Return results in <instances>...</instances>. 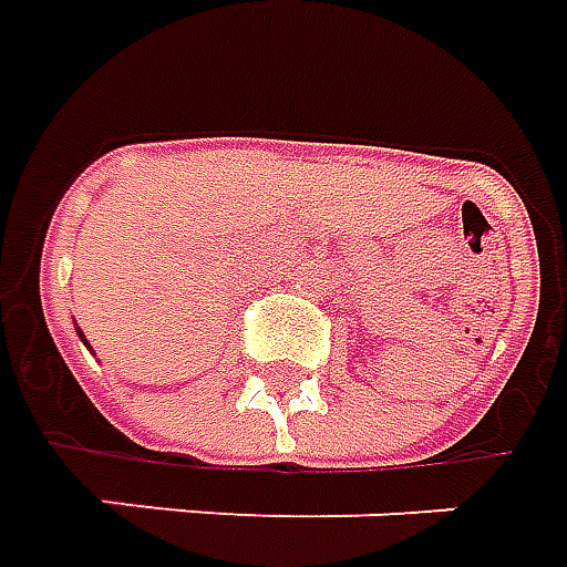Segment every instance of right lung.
<instances>
[{
	"label": "right lung",
	"mask_w": 567,
	"mask_h": 567,
	"mask_svg": "<svg viewBox=\"0 0 567 567\" xmlns=\"http://www.w3.org/2000/svg\"><path fill=\"white\" fill-rule=\"evenodd\" d=\"M76 334H80V338H83V344H86V348H90V341H86V334L80 332V329H76Z\"/></svg>",
	"instance_id": "obj_1"
}]
</instances>
